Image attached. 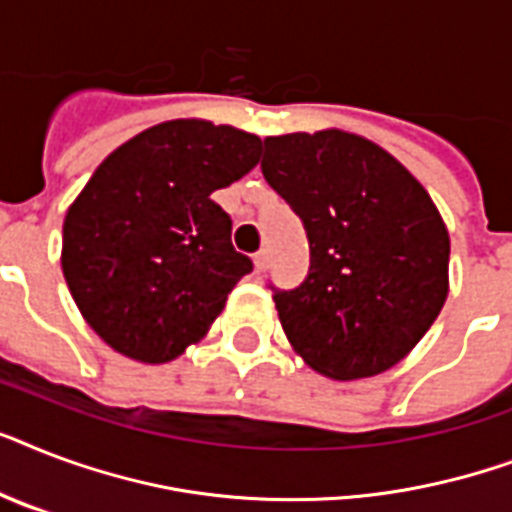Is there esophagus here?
<instances>
[{
	"mask_svg": "<svg viewBox=\"0 0 512 512\" xmlns=\"http://www.w3.org/2000/svg\"><path fill=\"white\" fill-rule=\"evenodd\" d=\"M252 263H255V271L257 273H263L265 268H268V252L265 249H260L255 257H252Z\"/></svg>",
	"mask_w": 512,
	"mask_h": 512,
	"instance_id": "34e87169",
	"label": "esophagus"
}]
</instances>
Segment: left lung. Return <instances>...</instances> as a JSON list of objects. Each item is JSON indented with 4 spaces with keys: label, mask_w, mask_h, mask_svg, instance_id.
<instances>
[{
    "label": "left lung",
    "mask_w": 512,
    "mask_h": 512,
    "mask_svg": "<svg viewBox=\"0 0 512 512\" xmlns=\"http://www.w3.org/2000/svg\"><path fill=\"white\" fill-rule=\"evenodd\" d=\"M263 175L308 231L311 268L273 303L289 345L329 380L388 372L449 295V231L396 156L327 127L265 138Z\"/></svg>",
    "instance_id": "obj_1"
}]
</instances>
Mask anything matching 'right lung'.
Listing matches in <instances>:
<instances>
[{"mask_svg": "<svg viewBox=\"0 0 512 512\" xmlns=\"http://www.w3.org/2000/svg\"><path fill=\"white\" fill-rule=\"evenodd\" d=\"M263 140L231 124L170 119L92 172L63 220L60 268L84 321L116 353L167 364L204 340L252 271L212 193L260 162Z\"/></svg>", "mask_w": 512, "mask_h": 512, "instance_id": "1", "label": "right lung"}]
</instances>
